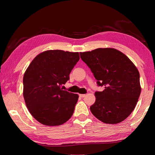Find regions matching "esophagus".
I'll return each instance as SVG.
<instances>
[{
  "mask_svg": "<svg viewBox=\"0 0 155 155\" xmlns=\"http://www.w3.org/2000/svg\"><path fill=\"white\" fill-rule=\"evenodd\" d=\"M85 96H86V94H79V97H81V98H83V97H84Z\"/></svg>",
  "mask_w": 155,
  "mask_h": 155,
  "instance_id": "1",
  "label": "esophagus"
}]
</instances>
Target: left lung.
<instances>
[{
	"mask_svg": "<svg viewBox=\"0 0 155 155\" xmlns=\"http://www.w3.org/2000/svg\"><path fill=\"white\" fill-rule=\"evenodd\" d=\"M81 58L94 74L98 86L91 113L107 124H117L129 116L135 108L141 87L140 74L133 62L123 52L112 48L80 52Z\"/></svg>",
	"mask_w": 155,
	"mask_h": 155,
	"instance_id": "8db88e82",
	"label": "left lung"
}]
</instances>
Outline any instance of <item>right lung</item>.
<instances>
[{
	"mask_svg": "<svg viewBox=\"0 0 155 155\" xmlns=\"http://www.w3.org/2000/svg\"><path fill=\"white\" fill-rule=\"evenodd\" d=\"M79 59L78 52L50 50L29 64L23 77V96L28 111L40 123L59 126L72 117L78 95L61 87Z\"/></svg>",
	"mask_w": 155,
	"mask_h": 155,
	"instance_id": "obj_1",
	"label": "right lung"
}]
</instances>
